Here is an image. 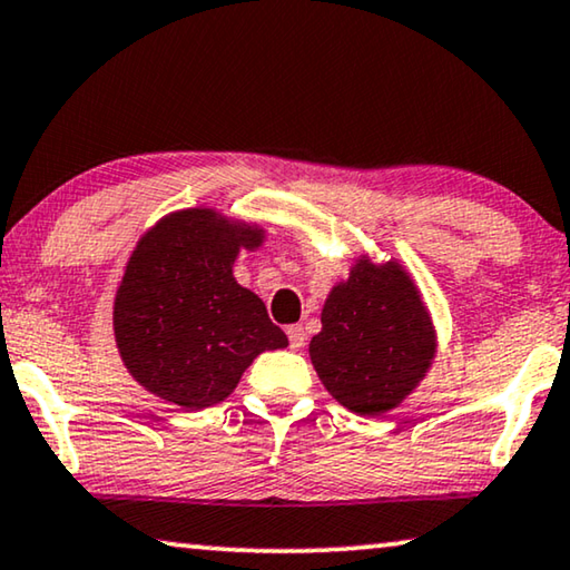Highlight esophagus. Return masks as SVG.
<instances>
[{"label": "esophagus", "instance_id": "1", "mask_svg": "<svg viewBox=\"0 0 570 570\" xmlns=\"http://www.w3.org/2000/svg\"><path fill=\"white\" fill-rule=\"evenodd\" d=\"M287 338H291V348H303L305 344V331L303 326H287Z\"/></svg>", "mask_w": 570, "mask_h": 570}]
</instances>
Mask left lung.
Instances as JSON below:
<instances>
[{
    "instance_id": "left-lung-1",
    "label": "left lung",
    "mask_w": 570,
    "mask_h": 570,
    "mask_svg": "<svg viewBox=\"0 0 570 570\" xmlns=\"http://www.w3.org/2000/svg\"><path fill=\"white\" fill-rule=\"evenodd\" d=\"M308 352L331 397L374 417L402 405L425 380L438 331L413 275L395 257L358 255L348 277L331 287Z\"/></svg>"
}]
</instances>
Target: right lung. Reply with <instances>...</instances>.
<instances>
[{"label": "right lung", "mask_w": 570, "mask_h": 570, "mask_svg": "<svg viewBox=\"0 0 570 570\" xmlns=\"http://www.w3.org/2000/svg\"><path fill=\"white\" fill-rule=\"evenodd\" d=\"M265 226L218 208H180L139 236L114 295V341L137 384L183 410L232 395L262 352L287 346L265 303L234 277Z\"/></svg>", "instance_id": "right-lung-1"}]
</instances>
